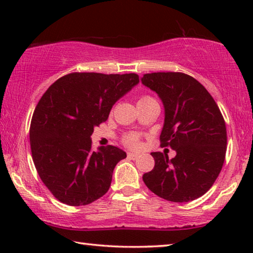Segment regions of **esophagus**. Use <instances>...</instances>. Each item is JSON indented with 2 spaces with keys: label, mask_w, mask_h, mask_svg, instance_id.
Instances as JSON below:
<instances>
[{
  "label": "esophagus",
  "mask_w": 253,
  "mask_h": 253,
  "mask_svg": "<svg viewBox=\"0 0 253 253\" xmlns=\"http://www.w3.org/2000/svg\"><path fill=\"white\" fill-rule=\"evenodd\" d=\"M127 157L129 158V160H136V158L138 157V155H137V154H134V153H128Z\"/></svg>",
  "instance_id": "34e87169"
}]
</instances>
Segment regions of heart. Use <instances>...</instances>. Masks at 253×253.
I'll use <instances>...</instances> for the list:
<instances>
[{
    "label": "heart",
    "instance_id": "obj_1",
    "mask_svg": "<svg viewBox=\"0 0 253 253\" xmlns=\"http://www.w3.org/2000/svg\"><path fill=\"white\" fill-rule=\"evenodd\" d=\"M148 96H144L140 98V99H143V98H146ZM123 143L126 145V146L130 147V148H138L140 146V138H139V135L136 134V132H130V134H127L123 137Z\"/></svg>",
    "mask_w": 253,
    "mask_h": 253
}]
</instances>
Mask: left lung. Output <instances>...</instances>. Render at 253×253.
Segmentation results:
<instances>
[{
  "instance_id": "8db88e82",
  "label": "left lung",
  "mask_w": 253,
  "mask_h": 253,
  "mask_svg": "<svg viewBox=\"0 0 253 253\" xmlns=\"http://www.w3.org/2000/svg\"><path fill=\"white\" fill-rule=\"evenodd\" d=\"M165 109L161 147L176 156L151 153L155 166L143 175L153 193L170 202H190L207 193L223 166L226 152L224 118L209 91L183 72H153L142 78Z\"/></svg>"
}]
</instances>
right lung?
Returning a JSON list of instances; mask_svg holds the SVG:
<instances>
[{"label":"right lung","mask_w":253,"mask_h":253,"mask_svg":"<svg viewBox=\"0 0 253 253\" xmlns=\"http://www.w3.org/2000/svg\"><path fill=\"white\" fill-rule=\"evenodd\" d=\"M139 83L138 75L72 72L50 85L34 110L30 145L41 181L60 202L87 205L108 192L115 166L126 158L116 146L95 152L93 127Z\"/></svg>","instance_id":"right-lung-1"}]
</instances>
